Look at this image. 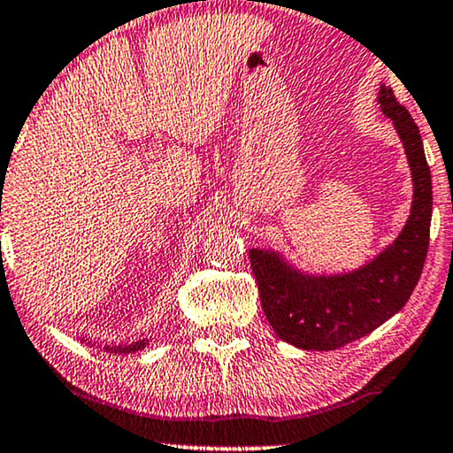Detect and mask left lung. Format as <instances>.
<instances>
[{
  "instance_id": "1",
  "label": "left lung",
  "mask_w": 453,
  "mask_h": 453,
  "mask_svg": "<svg viewBox=\"0 0 453 453\" xmlns=\"http://www.w3.org/2000/svg\"><path fill=\"white\" fill-rule=\"evenodd\" d=\"M377 103L394 121L414 185L411 216L398 239L363 268L334 276L303 274L280 253L250 250L265 318L278 338L296 349L336 350L367 336L406 305L423 272L433 212L423 140L392 88L381 86Z\"/></svg>"
}]
</instances>
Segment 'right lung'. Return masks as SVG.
<instances>
[{"mask_svg":"<svg viewBox=\"0 0 453 453\" xmlns=\"http://www.w3.org/2000/svg\"><path fill=\"white\" fill-rule=\"evenodd\" d=\"M82 342H84V340H82ZM88 344L95 346V342H92V340H88ZM146 344H148V340L144 338V340H138V342H132V344H126V346H123V344H119V346H109V344H104L103 349L107 350V352H109V350H111V352H135V350L144 349Z\"/></svg>","mask_w":453,"mask_h":453,"instance_id":"right-lung-1","label":"right lung"}]
</instances>
